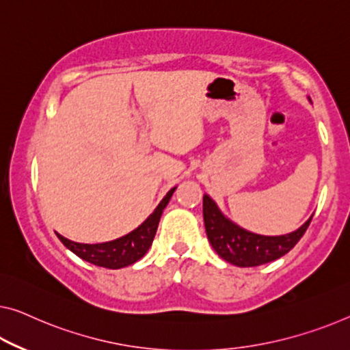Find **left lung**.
<instances>
[{"label":"left lung","mask_w":350,"mask_h":350,"mask_svg":"<svg viewBox=\"0 0 350 350\" xmlns=\"http://www.w3.org/2000/svg\"><path fill=\"white\" fill-rule=\"evenodd\" d=\"M202 217L213 250L221 259L237 267H256L284 256L300 241L312 218L310 217L297 231L289 234L260 236L229 220L208 195L202 198Z\"/></svg>","instance_id":"left-lung-1"}]
</instances>
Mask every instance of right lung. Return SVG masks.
Listing matches in <instances>:
<instances>
[{"instance_id":"1","label":"right lung","mask_w":350,"mask_h":350,"mask_svg":"<svg viewBox=\"0 0 350 350\" xmlns=\"http://www.w3.org/2000/svg\"><path fill=\"white\" fill-rule=\"evenodd\" d=\"M174 190L176 187L166 193V196L160 201V204L155 207V211L146 218L142 225L133 229L132 232L116 239V241L103 243H78L58 234L59 241L66 245V248L75 253L78 258L88 260V262L94 265H98V267L122 269L127 267V265H132L142 259L148 253L150 245H152L160 217L163 213V208L170 202L171 196H173Z\"/></svg>"}]
</instances>
